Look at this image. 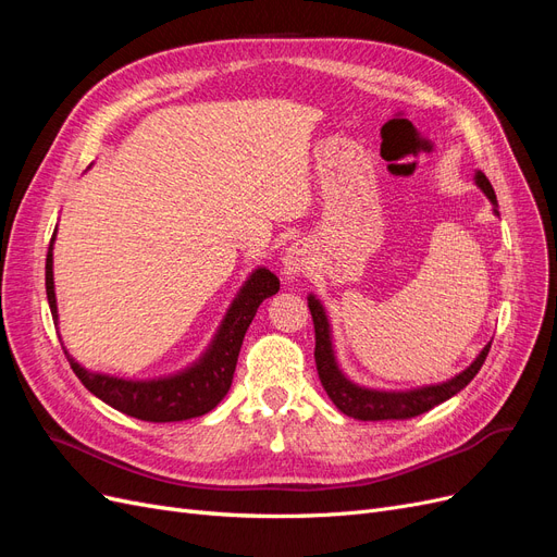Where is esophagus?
<instances>
[{
  "mask_svg": "<svg viewBox=\"0 0 557 557\" xmlns=\"http://www.w3.org/2000/svg\"><path fill=\"white\" fill-rule=\"evenodd\" d=\"M309 264H311V258H309L307 246L305 244H293L288 248V252H285V258H283V274H288V278H295L301 272H307Z\"/></svg>",
  "mask_w": 557,
  "mask_h": 557,
  "instance_id": "1",
  "label": "esophagus"
}]
</instances>
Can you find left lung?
I'll return each mask as SVG.
<instances>
[{"instance_id":"1","label":"left lung","mask_w":557,"mask_h":557,"mask_svg":"<svg viewBox=\"0 0 557 557\" xmlns=\"http://www.w3.org/2000/svg\"><path fill=\"white\" fill-rule=\"evenodd\" d=\"M476 185L497 207V197H495L493 185L485 178L483 172H476ZM495 213H497V209H495ZM309 311H311L313 330H315L313 356H315L318 379H320V383H323L327 397L334 401V407L356 420H407V418H416L420 413L434 409L436 404H442V401L450 399L453 395H458L462 387L479 374V369L483 367V362L487 358V350H491V344H487L479 352V358L471 362L465 372H460L458 376H453L450 381L440 383V385L416 387V391H407V393L369 391V387H360L356 383H350L342 374V369L336 367L327 315H325L323 305H320L313 295L309 297Z\"/></svg>"}]
</instances>
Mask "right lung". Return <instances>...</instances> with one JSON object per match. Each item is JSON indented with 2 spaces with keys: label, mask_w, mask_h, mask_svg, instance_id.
Returning <instances> with one entry per match:
<instances>
[{
  "label": "right lung",
  "mask_w": 557,
  "mask_h": 557,
  "mask_svg": "<svg viewBox=\"0 0 557 557\" xmlns=\"http://www.w3.org/2000/svg\"><path fill=\"white\" fill-rule=\"evenodd\" d=\"M53 239L48 246L46 256V295L50 313L58 323V305H55V285H53ZM278 293V278L260 267L250 274L244 283L237 299L223 320L221 330L213 336L209 350L201 356L197 364H193L185 372L166 379L156 381H125L107 374H95L83 369L70 352L64 350L66 360H70L74 374L88 391L107 401L109 407L127 413L132 418L146 420V423H176V420H188L209 413L218 407L230 385L234 369H237V358L244 344V334L252 318L258 313V307L267 297Z\"/></svg>",
  "instance_id": "obj_1"
}]
</instances>
